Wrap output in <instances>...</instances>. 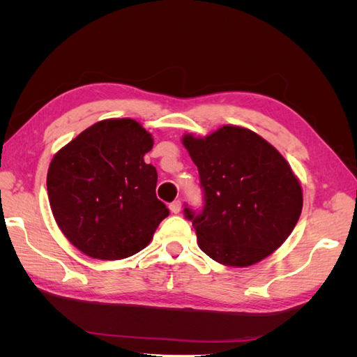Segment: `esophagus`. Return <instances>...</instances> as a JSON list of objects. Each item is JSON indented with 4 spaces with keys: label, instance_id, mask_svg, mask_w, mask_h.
I'll use <instances>...</instances> for the list:
<instances>
[{
    "label": "esophagus",
    "instance_id": "obj_1",
    "mask_svg": "<svg viewBox=\"0 0 357 357\" xmlns=\"http://www.w3.org/2000/svg\"><path fill=\"white\" fill-rule=\"evenodd\" d=\"M169 210H171V213H174V214H177V213H180V210H181V201H174V202H171L169 204Z\"/></svg>",
    "mask_w": 357,
    "mask_h": 357
}]
</instances>
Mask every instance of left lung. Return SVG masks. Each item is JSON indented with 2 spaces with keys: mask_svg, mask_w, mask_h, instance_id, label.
<instances>
[{
  "mask_svg": "<svg viewBox=\"0 0 357 357\" xmlns=\"http://www.w3.org/2000/svg\"><path fill=\"white\" fill-rule=\"evenodd\" d=\"M181 143L198 167L205 205L186 208L201 250L226 266L245 268L282 245L302 211V186L289 162L252 129L223 125Z\"/></svg>",
  "mask_w": 357,
  "mask_h": 357,
  "instance_id": "obj_1",
  "label": "left lung"
}]
</instances>
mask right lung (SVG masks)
Listing matches in <instances>:
<instances>
[{"label":"right lung","mask_w":357,"mask_h":357,"mask_svg":"<svg viewBox=\"0 0 357 357\" xmlns=\"http://www.w3.org/2000/svg\"><path fill=\"white\" fill-rule=\"evenodd\" d=\"M152 134L134 119H104L53 156L47 195L66 238L101 261L138 253L168 215L156 198V168L144 162Z\"/></svg>","instance_id":"obj_1"}]
</instances>
